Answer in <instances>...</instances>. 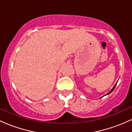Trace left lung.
Instances as JSON below:
<instances>
[{"mask_svg":"<svg viewBox=\"0 0 132 132\" xmlns=\"http://www.w3.org/2000/svg\"><path fill=\"white\" fill-rule=\"evenodd\" d=\"M117 83H116V84H115V85H114V86H113V88H112V89H111V90H110V91H109V92H108V93H107V94H105V95H109V94H110V93H111V92H112L113 90H114V89H115V87H116V85H117ZM105 95H104V96H105ZM102 97H103V96H102ZM102 97H101V98H102Z\"/></svg>","mask_w":132,"mask_h":132,"instance_id":"8db88e82","label":"left lung"}]
</instances>
